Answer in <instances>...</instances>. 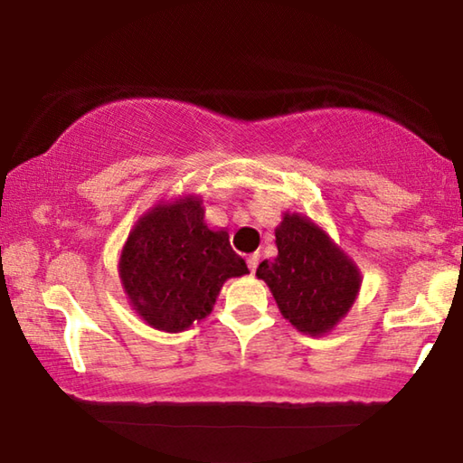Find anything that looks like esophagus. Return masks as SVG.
I'll return each mask as SVG.
<instances>
[{
	"label": "esophagus",
	"instance_id": "1",
	"mask_svg": "<svg viewBox=\"0 0 463 463\" xmlns=\"http://www.w3.org/2000/svg\"><path fill=\"white\" fill-rule=\"evenodd\" d=\"M260 264V253H251V256H247V266H250L251 272H256Z\"/></svg>",
	"mask_w": 463,
	"mask_h": 463
}]
</instances>
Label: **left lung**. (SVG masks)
<instances>
[{"instance_id": "8db88e82", "label": "left lung", "mask_w": 463, "mask_h": 463, "mask_svg": "<svg viewBox=\"0 0 463 463\" xmlns=\"http://www.w3.org/2000/svg\"><path fill=\"white\" fill-rule=\"evenodd\" d=\"M277 258L256 277L269 285L279 310L298 331L325 335L348 315L361 289V272L321 226L285 213L277 226Z\"/></svg>"}]
</instances>
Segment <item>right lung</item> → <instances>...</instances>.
Here are the masks:
<instances>
[{"instance_id": "1", "label": "right lung", "mask_w": 463, "mask_h": 463, "mask_svg": "<svg viewBox=\"0 0 463 463\" xmlns=\"http://www.w3.org/2000/svg\"><path fill=\"white\" fill-rule=\"evenodd\" d=\"M194 194L157 203L129 232L119 256L121 285L155 329L178 334L210 315L226 279L247 275L229 232L210 231Z\"/></svg>"}]
</instances>
